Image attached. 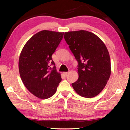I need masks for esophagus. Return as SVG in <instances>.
<instances>
[{
  "label": "esophagus",
  "mask_w": 130,
  "mask_h": 130,
  "mask_svg": "<svg viewBox=\"0 0 130 130\" xmlns=\"http://www.w3.org/2000/svg\"><path fill=\"white\" fill-rule=\"evenodd\" d=\"M68 72H63V74L65 76H67L68 75Z\"/></svg>",
  "instance_id": "esophagus-1"
}]
</instances>
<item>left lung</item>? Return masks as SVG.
Here are the masks:
<instances>
[{
  "label": "left lung",
  "instance_id": "1",
  "mask_svg": "<svg viewBox=\"0 0 130 130\" xmlns=\"http://www.w3.org/2000/svg\"><path fill=\"white\" fill-rule=\"evenodd\" d=\"M64 38L78 63V79L71 84L74 90L83 97L96 96L111 75L106 46L99 37L86 30L65 32Z\"/></svg>",
  "mask_w": 130,
  "mask_h": 130
}]
</instances>
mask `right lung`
<instances>
[{
  "label": "right lung",
  "mask_w": 130,
  "mask_h": 130,
  "mask_svg": "<svg viewBox=\"0 0 130 130\" xmlns=\"http://www.w3.org/2000/svg\"><path fill=\"white\" fill-rule=\"evenodd\" d=\"M63 36V32L40 31L28 40L19 56L22 83L30 93L41 99L53 96L62 80L52 55Z\"/></svg>",
  "instance_id": "1"
}]
</instances>
